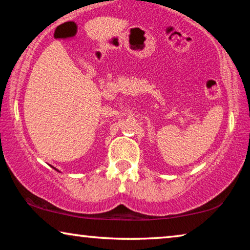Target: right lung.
<instances>
[{"instance_id": "add662e5", "label": "right lung", "mask_w": 250, "mask_h": 250, "mask_svg": "<svg viewBox=\"0 0 250 250\" xmlns=\"http://www.w3.org/2000/svg\"><path fill=\"white\" fill-rule=\"evenodd\" d=\"M53 168H54V167H53ZM54 169H56V168H54ZM56 170H58V169H56ZM58 172H59V170H58Z\"/></svg>"}]
</instances>
